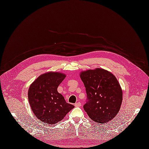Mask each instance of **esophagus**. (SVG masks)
Wrapping results in <instances>:
<instances>
[{
    "label": "esophagus",
    "instance_id": "1",
    "mask_svg": "<svg viewBox=\"0 0 149 149\" xmlns=\"http://www.w3.org/2000/svg\"><path fill=\"white\" fill-rule=\"evenodd\" d=\"M75 107H81V103L80 102H77L74 104Z\"/></svg>",
    "mask_w": 149,
    "mask_h": 149
}]
</instances>
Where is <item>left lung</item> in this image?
Here are the masks:
<instances>
[{
    "mask_svg": "<svg viewBox=\"0 0 149 149\" xmlns=\"http://www.w3.org/2000/svg\"><path fill=\"white\" fill-rule=\"evenodd\" d=\"M79 76L87 95L84 110L97 123L110 121L118 113L123 101V90L116 77L100 68L82 71Z\"/></svg>",
    "mask_w": 149,
    "mask_h": 149,
    "instance_id": "1",
    "label": "left lung"
}]
</instances>
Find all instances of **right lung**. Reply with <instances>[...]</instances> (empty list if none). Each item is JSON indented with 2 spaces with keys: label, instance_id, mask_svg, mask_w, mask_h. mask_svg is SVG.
Here are the masks:
<instances>
[{
  "label": "right lung",
  "instance_id": "add662e5",
  "mask_svg": "<svg viewBox=\"0 0 149 149\" xmlns=\"http://www.w3.org/2000/svg\"><path fill=\"white\" fill-rule=\"evenodd\" d=\"M65 77L64 73L49 72L40 75L30 85L28 101L34 115L41 122L54 124L74 107L66 102L57 90Z\"/></svg>",
  "mask_w": 149,
  "mask_h": 149
}]
</instances>
